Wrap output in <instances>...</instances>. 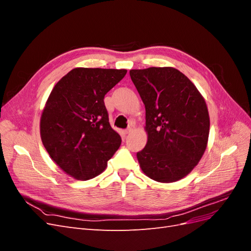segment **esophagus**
Masks as SVG:
<instances>
[{"instance_id":"esophagus-1","label":"esophagus","mask_w":251,"mask_h":251,"mask_svg":"<svg viewBox=\"0 0 251 251\" xmlns=\"http://www.w3.org/2000/svg\"><path fill=\"white\" fill-rule=\"evenodd\" d=\"M133 128H134V126H128V127L126 128V130L125 131V133H126V134H128V133H131V132L133 131Z\"/></svg>"}]
</instances>
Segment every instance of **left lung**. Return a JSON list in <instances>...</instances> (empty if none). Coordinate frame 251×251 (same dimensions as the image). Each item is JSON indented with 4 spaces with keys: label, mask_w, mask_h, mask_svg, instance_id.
I'll return each mask as SVG.
<instances>
[{
    "label": "left lung",
    "mask_w": 251,
    "mask_h": 251,
    "mask_svg": "<svg viewBox=\"0 0 251 251\" xmlns=\"http://www.w3.org/2000/svg\"><path fill=\"white\" fill-rule=\"evenodd\" d=\"M146 107L148 142L137 153L142 172L161 183L176 182L199 163L207 147L209 115L194 83L172 67L130 70Z\"/></svg>",
    "instance_id": "left-lung-1"
}]
</instances>
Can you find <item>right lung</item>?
<instances>
[{
    "label": "right lung",
    "instance_id": "right-lung-1",
    "mask_svg": "<svg viewBox=\"0 0 251 251\" xmlns=\"http://www.w3.org/2000/svg\"><path fill=\"white\" fill-rule=\"evenodd\" d=\"M126 69L75 68L52 89L40 123L49 156L66 174L89 180L101 174L121 143L103 98Z\"/></svg>",
    "mask_w": 251,
    "mask_h": 251
}]
</instances>
